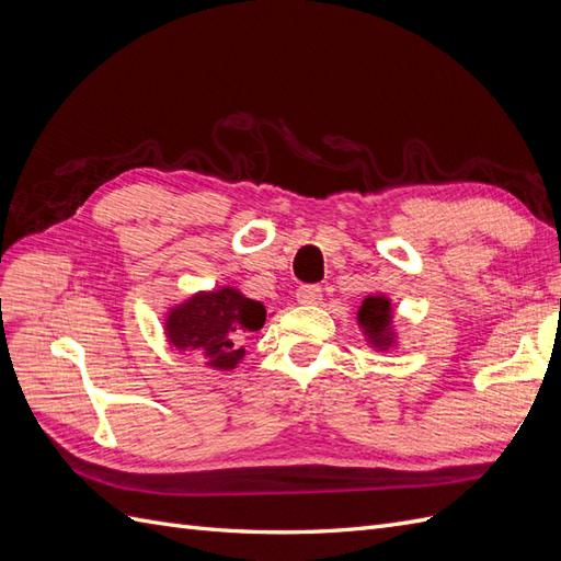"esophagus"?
I'll list each match as a JSON object with an SVG mask.
<instances>
[{
	"instance_id": "esophagus-1",
	"label": "esophagus",
	"mask_w": 561,
	"mask_h": 561,
	"mask_svg": "<svg viewBox=\"0 0 561 561\" xmlns=\"http://www.w3.org/2000/svg\"><path fill=\"white\" fill-rule=\"evenodd\" d=\"M295 297L299 304H318L322 299V290L318 285H304L299 287Z\"/></svg>"
}]
</instances>
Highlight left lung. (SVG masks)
Segmentation results:
<instances>
[{
    "instance_id": "left-lung-1",
    "label": "left lung",
    "mask_w": 561,
    "mask_h": 561,
    "mask_svg": "<svg viewBox=\"0 0 561 561\" xmlns=\"http://www.w3.org/2000/svg\"><path fill=\"white\" fill-rule=\"evenodd\" d=\"M390 320H393V309H390V301L386 297L377 295V297L363 299L358 322L367 336V342L379 351H386L396 344V334L390 330Z\"/></svg>"
}]
</instances>
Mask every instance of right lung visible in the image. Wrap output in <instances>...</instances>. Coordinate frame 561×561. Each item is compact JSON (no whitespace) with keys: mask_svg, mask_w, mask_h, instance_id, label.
Masks as SVG:
<instances>
[{"mask_svg":"<svg viewBox=\"0 0 561 561\" xmlns=\"http://www.w3.org/2000/svg\"><path fill=\"white\" fill-rule=\"evenodd\" d=\"M266 309L262 301L241 295L233 287L198 293L171 309L165 336L175 348L215 369H233L243 360V339L262 330Z\"/></svg>","mask_w":561,"mask_h":561,"instance_id":"1","label":"right lung"}]
</instances>
